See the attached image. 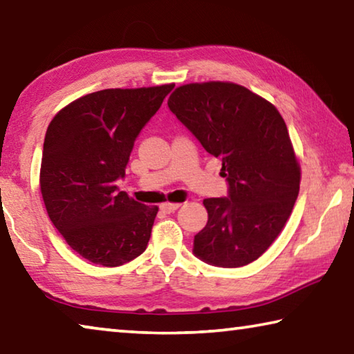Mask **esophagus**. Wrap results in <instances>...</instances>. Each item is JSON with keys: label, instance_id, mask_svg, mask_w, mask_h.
Here are the masks:
<instances>
[{"label": "esophagus", "instance_id": "esophagus-1", "mask_svg": "<svg viewBox=\"0 0 354 354\" xmlns=\"http://www.w3.org/2000/svg\"><path fill=\"white\" fill-rule=\"evenodd\" d=\"M179 206H181L179 203H164V205H160V211L167 212V214H171V212L178 211Z\"/></svg>", "mask_w": 354, "mask_h": 354}]
</instances>
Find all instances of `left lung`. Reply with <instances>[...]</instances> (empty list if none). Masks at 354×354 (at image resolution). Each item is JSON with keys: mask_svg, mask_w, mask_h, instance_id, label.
Returning <instances> with one entry per match:
<instances>
[{"mask_svg": "<svg viewBox=\"0 0 354 354\" xmlns=\"http://www.w3.org/2000/svg\"><path fill=\"white\" fill-rule=\"evenodd\" d=\"M170 111L209 154L221 159L227 196L206 198L207 223L194 254L234 268L256 261L283 231L299 192V164L277 107L234 82L178 87Z\"/></svg>", "mask_w": 354, "mask_h": 354, "instance_id": "1", "label": "left lung"}]
</instances>
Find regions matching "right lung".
<instances>
[{
	"label": "right lung",
	"instance_id": "add662e5",
	"mask_svg": "<svg viewBox=\"0 0 354 354\" xmlns=\"http://www.w3.org/2000/svg\"><path fill=\"white\" fill-rule=\"evenodd\" d=\"M175 84L106 88L75 100L51 120L40 192L48 217L84 259L118 267L145 251L158 206L120 192L129 154Z\"/></svg>",
	"mask_w": 354,
	"mask_h": 354
}]
</instances>
